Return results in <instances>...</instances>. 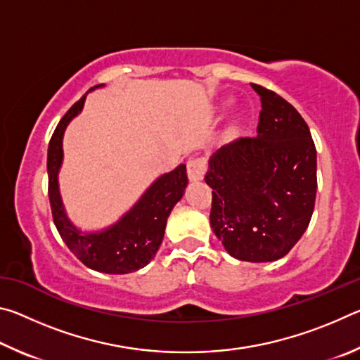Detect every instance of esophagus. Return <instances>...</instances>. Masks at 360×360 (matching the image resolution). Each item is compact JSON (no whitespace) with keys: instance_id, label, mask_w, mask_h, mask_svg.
Returning a JSON list of instances; mask_svg holds the SVG:
<instances>
[{"instance_id":"obj_1","label":"esophagus","mask_w":360,"mask_h":360,"mask_svg":"<svg viewBox=\"0 0 360 360\" xmlns=\"http://www.w3.org/2000/svg\"><path fill=\"white\" fill-rule=\"evenodd\" d=\"M205 173H206V158L198 157L187 162V174L191 181L193 182L202 181L205 178Z\"/></svg>"}]
</instances>
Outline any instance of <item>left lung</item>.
Segmentation results:
<instances>
[{
  "label": "left lung",
  "instance_id": "left-lung-1",
  "mask_svg": "<svg viewBox=\"0 0 360 360\" xmlns=\"http://www.w3.org/2000/svg\"><path fill=\"white\" fill-rule=\"evenodd\" d=\"M260 96L257 136L238 138L210 158L211 229L231 257H284L311 221L318 178L307 122L283 96L251 84Z\"/></svg>",
  "mask_w": 360,
  "mask_h": 360
}]
</instances>
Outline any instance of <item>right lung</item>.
<instances>
[{"mask_svg":"<svg viewBox=\"0 0 360 360\" xmlns=\"http://www.w3.org/2000/svg\"><path fill=\"white\" fill-rule=\"evenodd\" d=\"M84 101L85 95L70 108V111L58 122L49 143V200H51L53 224L65 245L85 266L109 275H125L148 265L160 248L165 235L167 219L187 187L186 165L182 163L173 172L152 182L136 205L111 227L92 233H82L71 224L65 212L58 191V172L63 162L62 143L65 129L82 111Z\"/></svg>","mask_w":360,"mask_h":360,"instance_id":"obj_1","label":"right lung"}]
</instances>
